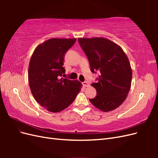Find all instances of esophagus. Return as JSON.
I'll return each instance as SVG.
<instances>
[{
    "mask_svg": "<svg viewBox=\"0 0 158 158\" xmlns=\"http://www.w3.org/2000/svg\"><path fill=\"white\" fill-rule=\"evenodd\" d=\"M82 85H83V86H84V87H88L89 85V83L88 82H85H85H82Z\"/></svg>",
    "mask_w": 158,
    "mask_h": 158,
    "instance_id": "34e87169",
    "label": "esophagus"
}]
</instances>
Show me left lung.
<instances>
[{
  "label": "left lung",
  "mask_w": 158,
  "mask_h": 158,
  "mask_svg": "<svg viewBox=\"0 0 158 158\" xmlns=\"http://www.w3.org/2000/svg\"><path fill=\"white\" fill-rule=\"evenodd\" d=\"M78 41L92 73H99L98 82L91 85L97 95L89 102L101 111H113L124 102L131 88L132 73L127 56L121 47L105 38H78Z\"/></svg>",
  "instance_id": "obj_1"
}]
</instances>
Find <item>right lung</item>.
<instances>
[{
	"mask_svg": "<svg viewBox=\"0 0 158 158\" xmlns=\"http://www.w3.org/2000/svg\"><path fill=\"white\" fill-rule=\"evenodd\" d=\"M76 39L53 38L38 45L31 57L28 80L33 98L47 111L57 113L73 103L82 84L62 78L65 54Z\"/></svg>",
	"mask_w": 158,
	"mask_h": 158,
	"instance_id": "obj_1",
	"label": "right lung"
}]
</instances>
